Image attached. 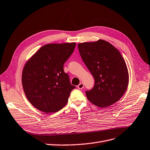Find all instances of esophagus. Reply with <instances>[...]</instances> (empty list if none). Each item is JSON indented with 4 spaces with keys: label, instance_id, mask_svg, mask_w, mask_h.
Returning a JSON list of instances; mask_svg holds the SVG:
<instances>
[{
    "label": "esophagus",
    "instance_id": "34e87169",
    "mask_svg": "<svg viewBox=\"0 0 150 150\" xmlns=\"http://www.w3.org/2000/svg\"><path fill=\"white\" fill-rule=\"evenodd\" d=\"M78 88L79 89H82L84 88V84L83 83H81L78 86Z\"/></svg>",
    "mask_w": 150,
    "mask_h": 150
}]
</instances>
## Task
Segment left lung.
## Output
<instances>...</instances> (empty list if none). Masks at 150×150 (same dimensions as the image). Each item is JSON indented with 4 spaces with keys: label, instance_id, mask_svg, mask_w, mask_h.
<instances>
[{
    "label": "left lung",
    "instance_id": "8db88e82",
    "mask_svg": "<svg viewBox=\"0 0 150 150\" xmlns=\"http://www.w3.org/2000/svg\"><path fill=\"white\" fill-rule=\"evenodd\" d=\"M78 47L81 58L95 81L94 87L86 91L88 100L101 108L120 100L129 82L128 68L120 51L104 40L80 43Z\"/></svg>",
    "mask_w": 150,
    "mask_h": 150
}]
</instances>
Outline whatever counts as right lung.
<instances>
[{"label": "right lung", "instance_id": "add662e5", "mask_svg": "<svg viewBox=\"0 0 150 150\" xmlns=\"http://www.w3.org/2000/svg\"><path fill=\"white\" fill-rule=\"evenodd\" d=\"M76 43L49 44L26 62L22 83L29 101L38 110L55 112L64 107L72 89L64 63L73 52Z\"/></svg>", "mask_w": 150, "mask_h": 150}]
</instances>
